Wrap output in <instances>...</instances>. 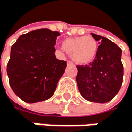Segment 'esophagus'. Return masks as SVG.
I'll list each match as a JSON object with an SVG mask.
<instances>
[{"label":"esophagus","mask_w":132,"mask_h":132,"mask_svg":"<svg viewBox=\"0 0 132 132\" xmlns=\"http://www.w3.org/2000/svg\"><path fill=\"white\" fill-rule=\"evenodd\" d=\"M67 64L68 65H73V63L71 61H67Z\"/></svg>","instance_id":"1"}]
</instances>
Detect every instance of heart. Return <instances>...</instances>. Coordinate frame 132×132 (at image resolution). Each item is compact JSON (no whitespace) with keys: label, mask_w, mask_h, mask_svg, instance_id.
Returning <instances> with one entry per match:
<instances>
[{"label":"heart","mask_w":132,"mask_h":132,"mask_svg":"<svg viewBox=\"0 0 132 132\" xmlns=\"http://www.w3.org/2000/svg\"><path fill=\"white\" fill-rule=\"evenodd\" d=\"M62 48L78 64L92 62L98 51L96 40L89 36L67 38L62 41Z\"/></svg>","instance_id":"obj_1"}]
</instances>
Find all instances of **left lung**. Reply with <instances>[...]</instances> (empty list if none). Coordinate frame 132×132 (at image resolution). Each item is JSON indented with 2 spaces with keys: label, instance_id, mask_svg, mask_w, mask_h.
I'll use <instances>...</instances> for the list:
<instances>
[{
  "label": "left lung",
  "instance_id": "1",
  "mask_svg": "<svg viewBox=\"0 0 132 132\" xmlns=\"http://www.w3.org/2000/svg\"><path fill=\"white\" fill-rule=\"evenodd\" d=\"M92 36L100 44L97 54L89 65H77L76 80L83 98L93 102L105 103L115 97L122 85V51L115 43L104 37L95 34Z\"/></svg>",
  "mask_w": 132,
  "mask_h": 132
}]
</instances>
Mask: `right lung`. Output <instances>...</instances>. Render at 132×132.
Instances as JSON below:
<instances>
[{
    "mask_svg": "<svg viewBox=\"0 0 132 132\" xmlns=\"http://www.w3.org/2000/svg\"><path fill=\"white\" fill-rule=\"evenodd\" d=\"M60 34L39 29L21 35L11 48L7 73L15 94L28 103L50 98L67 62L56 59L54 46Z\"/></svg>",
    "mask_w": 132,
    "mask_h": 132,
    "instance_id": "obj_1",
    "label": "right lung"
}]
</instances>
